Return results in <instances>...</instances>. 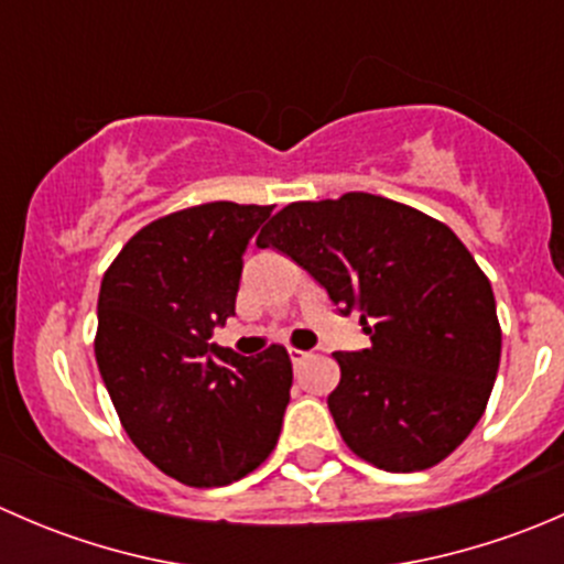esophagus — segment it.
<instances>
[{
	"instance_id": "esophagus-1",
	"label": "esophagus",
	"mask_w": 564,
	"mask_h": 564,
	"mask_svg": "<svg viewBox=\"0 0 564 564\" xmlns=\"http://www.w3.org/2000/svg\"><path fill=\"white\" fill-rule=\"evenodd\" d=\"M289 357H292L294 366H300V362H305L311 357V351L305 349H297V346H289Z\"/></svg>"
}]
</instances>
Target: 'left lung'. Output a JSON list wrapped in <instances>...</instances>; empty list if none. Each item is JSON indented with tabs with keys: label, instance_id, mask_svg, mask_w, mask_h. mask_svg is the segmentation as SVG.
I'll use <instances>...</instances> for the list:
<instances>
[{
	"label": "left lung",
	"instance_id": "1",
	"mask_svg": "<svg viewBox=\"0 0 564 564\" xmlns=\"http://www.w3.org/2000/svg\"><path fill=\"white\" fill-rule=\"evenodd\" d=\"M256 246L278 248L360 314L362 351H335L327 406L346 447L384 471L445 460L486 412L502 327L491 283L451 226L373 193L294 202Z\"/></svg>",
	"mask_w": 564,
	"mask_h": 564
}]
</instances>
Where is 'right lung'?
<instances>
[{
	"mask_svg": "<svg viewBox=\"0 0 564 564\" xmlns=\"http://www.w3.org/2000/svg\"><path fill=\"white\" fill-rule=\"evenodd\" d=\"M272 207L209 202L135 231L106 270L95 360L124 434L163 475L229 486L281 436L292 360L209 344L235 314L242 253Z\"/></svg>",
	"mask_w": 564,
	"mask_h": 564,
	"instance_id": "obj_1",
	"label": "right lung"
}]
</instances>
